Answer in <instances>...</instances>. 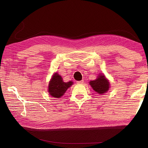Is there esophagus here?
Instances as JSON below:
<instances>
[{"instance_id": "esophagus-1", "label": "esophagus", "mask_w": 148, "mask_h": 148, "mask_svg": "<svg viewBox=\"0 0 148 148\" xmlns=\"http://www.w3.org/2000/svg\"><path fill=\"white\" fill-rule=\"evenodd\" d=\"M77 83L78 84H82L84 83V80L82 79V80H81V81H78V82H77Z\"/></svg>"}]
</instances>
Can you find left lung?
Here are the masks:
<instances>
[{"instance_id": "left-lung-1", "label": "left lung", "mask_w": 148, "mask_h": 148, "mask_svg": "<svg viewBox=\"0 0 148 148\" xmlns=\"http://www.w3.org/2000/svg\"><path fill=\"white\" fill-rule=\"evenodd\" d=\"M89 84L92 89L99 94H104L109 90V82L104 75H99L96 79L91 81Z\"/></svg>"}]
</instances>
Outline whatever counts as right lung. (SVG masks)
Listing matches in <instances>:
<instances>
[{
    "mask_svg": "<svg viewBox=\"0 0 148 148\" xmlns=\"http://www.w3.org/2000/svg\"><path fill=\"white\" fill-rule=\"evenodd\" d=\"M73 82H64L61 76L56 73L49 84V92L51 96L59 98L64 95L65 91L72 85Z\"/></svg>",
    "mask_w": 148,
    "mask_h": 148,
    "instance_id": "add662e5",
    "label": "right lung"
}]
</instances>
